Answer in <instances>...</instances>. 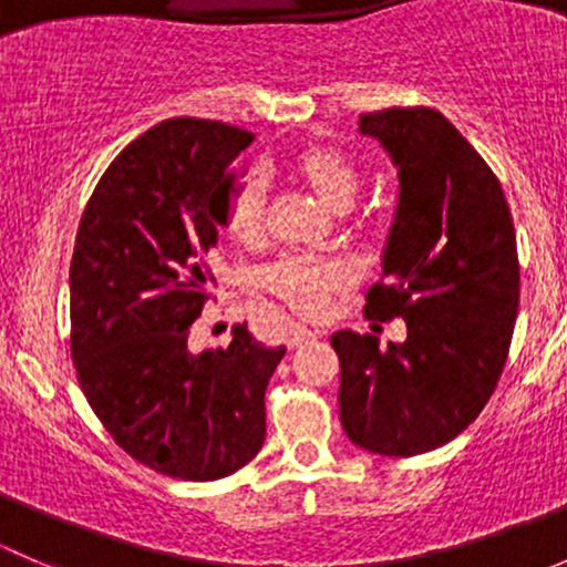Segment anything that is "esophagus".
Segmentation results:
<instances>
[{"label":"esophagus","instance_id":"34e87169","mask_svg":"<svg viewBox=\"0 0 567 567\" xmlns=\"http://www.w3.org/2000/svg\"><path fill=\"white\" fill-rule=\"evenodd\" d=\"M316 337H318V331L307 329V326H293L288 334V348L293 351V348H301V346H307V342H312Z\"/></svg>","mask_w":567,"mask_h":567}]
</instances>
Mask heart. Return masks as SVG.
<instances>
[{"instance_id": "heart-1", "label": "heart", "mask_w": 567, "mask_h": 567, "mask_svg": "<svg viewBox=\"0 0 567 567\" xmlns=\"http://www.w3.org/2000/svg\"><path fill=\"white\" fill-rule=\"evenodd\" d=\"M288 169L331 214L351 208L359 192V175L353 164L323 145L299 147L290 156ZM262 210H266V186L257 175H247L227 197V233L244 244L260 241ZM262 282L296 312L316 316L331 293H340L353 282V271L351 266L331 257H285L262 274Z\"/></svg>"}]
</instances>
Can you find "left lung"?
Returning <instances> with one entry per match:
<instances>
[{"mask_svg":"<svg viewBox=\"0 0 567 567\" xmlns=\"http://www.w3.org/2000/svg\"><path fill=\"white\" fill-rule=\"evenodd\" d=\"M398 173L381 285L364 316L405 320V340L337 331L340 422L357 447L390 458L431 453L488 403L518 316L511 208L480 153L436 109L362 114Z\"/></svg>","mask_w":567,"mask_h":567,"instance_id":"obj_1","label":"left lung"}]
</instances>
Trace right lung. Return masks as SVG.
Here are the masks:
<instances>
[{
    "instance_id": "add662e5",
    "label": "right lung",
    "mask_w": 567,
    "mask_h": 567,
    "mask_svg": "<svg viewBox=\"0 0 567 567\" xmlns=\"http://www.w3.org/2000/svg\"><path fill=\"white\" fill-rule=\"evenodd\" d=\"M251 134L173 117L131 142L84 208L71 260V353L114 442L177 480H219L266 439V390L285 348L247 323L227 348H188L214 282L230 164Z\"/></svg>"
}]
</instances>
